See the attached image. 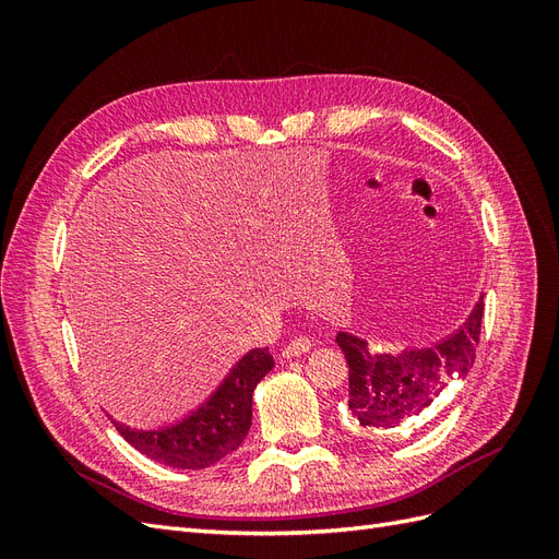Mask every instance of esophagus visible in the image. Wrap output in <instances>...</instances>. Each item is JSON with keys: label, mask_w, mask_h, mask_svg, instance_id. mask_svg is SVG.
<instances>
[{"label": "esophagus", "mask_w": 559, "mask_h": 559, "mask_svg": "<svg viewBox=\"0 0 559 559\" xmlns=\"http://www.w3.org/2000/svg\"><path fill=\"white\" fill-rule=\"evenodd\" d=\"M310 349H312V341H308V337H294V341L282 349V357L294 359V357H300V354H306Z\"/></svg>", "instance_id": "34e87169"}]
</instances>
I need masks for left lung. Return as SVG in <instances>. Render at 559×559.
Here are the masks:
<instances>
[{"instance_id":"left-lung-1","label":"left lung","mask_w":559,"mask_h":559,"mask_svg":"<svg viewBox=\"0 0 559 559\" xmlns=\"http://www.w3.org/2000/svg\"><path fill=\"white\" fill-rule=\"evenodd\" d=\"M483 296L452 335L429 347L373 352L359 335L341 331L335 343L349 366V413L364 431L396 429L425 413L452 380H464L476 361Z\"/></svg>"}]
</instances>
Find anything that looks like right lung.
<instances>
[{
  "label": "right lung",
  "instance_id": "1",
  "mask_svg": "<svg viewBox=\"0 0 559 559\" xmlns=\"http://www.w3.org/2000/svg\"><path fill=\"white\" fill-rule=\"evenodd\" d=\"M273 366L267 347L247 352L198 411L170 427L132 429L109 419L116 431L148 460L183 471L207 468L242 445L251 427L253 389Z\"/></svg>",
  "mask_w": 559,
  "mask_h": 559
}]
</instances>
